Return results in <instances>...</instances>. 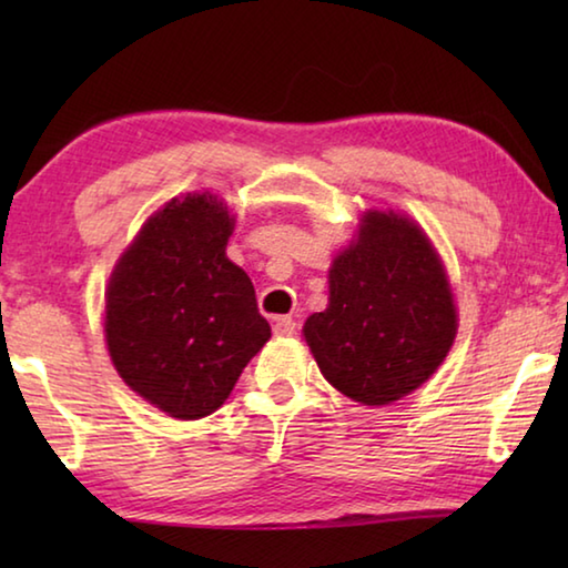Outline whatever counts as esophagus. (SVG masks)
<instances>
[{
	"mask_svg": "<svg viewBox=\"0 0 568 568\" xmlns=\"http://www.w3.org/2000/svg\"><path fill=\"white\" fill-rule=\"evenodd\" d=\"M273 331L275 335H293L297 331V323L293 318H287V315H283V318H275Z\"/></svg>",
	"mask_w": 568,
	"mask_h": 568,
	"instance_id": "obj_1",
	"label": "esophagus"
}]
</instances>
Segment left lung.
I'll use <instances>...</instances> for the list:
<instances>
[{
  "instance_id": "8db88e82",
  "label": "left lung",
  "mask_w": 568,
  "mask_h": 568,
  "mask_svg": "<svg viewBox=\"0 0 568 568\" xmlns=\"http://www.w3.org/2000/svg\"><path fill=\"white\" fill-rule=\"evenodd\" d=\"M328 307L303 325L321 373L365 406H386L434 376L456 338L454 293L434 245L406 215H363L335 257Z\"/></svg>"
}]
</instances>
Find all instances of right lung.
I'll list each match as a JSON object with an SVG mask.
<instances>
[{"instance_id": "1", "label": "right lung", "mask_w": 568, "mask_h": 568, "mask_svg": "<svg viewBox=\"0 0 568 568\" xmlns=\"http://www.w3.org/2000/svg\"><path fill=\"white\" fill-rule=\"evenodd\" d=\"M235 217L210 192L158 210L114 265L104 338L128 386L180 420L223 406L271 338L255 287L225 247Z\"/></svg>"}]
</instances>
